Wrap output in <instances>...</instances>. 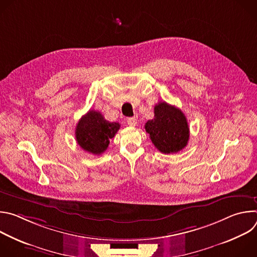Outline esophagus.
Listing matches in <instances>:
<instances>
[{"mask_svg":"<svg viewBox=\"0 0 257 257\" xmlns=\"http://www.w3.org/2000/svg\"><path fill=\"white\" fill-rule=\"evenodd\" d=\"M127 123H128V125H129V126L134 127V126H136V125H137V119H136L135 117L128 118V119H127Z\"/></svg>","mask_w":257,"mask_h":257,"instance_id":"1","label":"esophagus"}]
</instances>
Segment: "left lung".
<instances>
[{
  "label": "left lung",
  "instance_id": "1",
  "mask_svg": "<svg viewBox=\"0 0 257 257\" xmlns=\"http://www.w3.org/2000/svg\"><path fill=\"white\" fill-rule=\"evenodd\" d=\"M145 130L156 148L166 155L182 151L190 135L185 115L180 108L166 101L155 105V118L145 123Z\"/></svg>",
  "mask_w": 257,
  "mask_h": 257
}]
</instances>
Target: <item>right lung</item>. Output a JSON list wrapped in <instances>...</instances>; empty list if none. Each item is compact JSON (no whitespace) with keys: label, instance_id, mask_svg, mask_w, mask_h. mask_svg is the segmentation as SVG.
<instances>
[{"label":"right lung","instance_id":"add662e5","mask_svg":"<svg viewBox=\"0 0 257 257\" xmlns=\"http://www.w3.org/2000/svg\"><path fill=\"white\" fill-rule=\"evenodd\" d=\"M120 126L117 122L106 121L99 112L90 109L77 123L76 141L85 152L101 155L107 149L109 139L116 135Z\"/></svg>","mask_w":257,"mask_h":257}]
</instances>
